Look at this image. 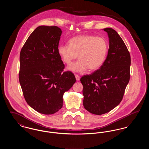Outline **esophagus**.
<instances>
[{
    "label": "esophagus",
    "instance_id": "esophagus-1",
    "mask_svg": "<svg viewBox=\"0 0 149 149\" xmlns=\"http://www.w3.org/2000/svg\"><path fill=\"white\" fill-rule=\"evenodd\" d=\"M75 78H76V79H77V81L80 80V77H79V76L78 75H77V74H75Z\"/></svg>",
    "mask_w": 149,
    "mask_h": 149
}]
</instances>
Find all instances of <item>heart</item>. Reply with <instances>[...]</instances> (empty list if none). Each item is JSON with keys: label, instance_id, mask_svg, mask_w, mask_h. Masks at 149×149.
Returning a JSON list of instances; mask_svg holds the SVG:
<instances>
[{"label": "heart", "instance_id": "obj_1", "mask_svg": "<svg viewBox=\"0 0 149 149\" xmlns=\"http://www.w3.org/2000/svg\"><path fill=\"white\" fill-rule=\"evenodd\" d=\"M108 49L106 40L101 37L85 35L75 36L68 41V45L58 47V55L65 64H70L79 57V61L68 66V69L74 72L96 70L103 65Z\"/></svg>", "mask_w": 149, "mask_h": 149}]
</instances>
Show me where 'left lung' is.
Listing matches in <instances>:
<instances>
[{"label": "left lung", "instance_id": "8db88e82", "mask_svg": "<svg viewBox=\"0 0 149 149\" xmlns=\"http://www.w3.org/2000/svg\"><path fill=\"white\" fill-rule=\"evenodd\" d=\"M104 31L109 41L106 59L99 69L80 78L83 106L97 115L106 113L120 103L130 78L131 56L125 43L113 29Z\"/></svg>", "mask_w": 149, "mask_h": 149}]
</instances>
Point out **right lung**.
<instances>
[{
	"instance_id": "obj_1",
	"label": "right lung",
	"mask_w": 149,
	"mask_h": 149,
	"mask_svg": "<svg viewBox=\"0 0 149 149\" xmlns=\"http://www.w3.org/2000/svg\"><path fill=\"white\" fill-rule=\"evenodd\" d=\"M62 31L57 26H41L33 31L20 52L19 80L26 102L44 114L63 107L64 93L76 81L74 74L64 71L57 52Z\"/></svg>"
}]
</instances>
